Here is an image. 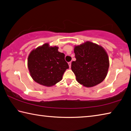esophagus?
Listing matches in <instances>:
<instances>
[{
	"mask_svg": "<svg viewBox=\"0 0 131 131\" xmlns=\"http://www.w3.org/2000/svg\"><path fill=\"white\" fill-rule=\"evenodd\" d=\"M71 63H71V62H69L68 63V64H69V68H71Z\"/></svg>",
	"mask_w": 131,
	"mask_h": 131,
	"instance_id": "34e87169",
	"label": "esophagus"
}]
</instances>
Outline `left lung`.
I'll use <instances>...</instances> for the list:
<instances>
[{
  "label": "left lung",
  "instance_id": "left-lung-1",
  "mask_svg": "<svg viewBox=\"0 0 131 131\" xmlns=\"http://www.w3.org/2000/svg\"><path fill=\"white\" fill-rule=\"evenodd\" d=\"M75 61L71 65L77 81L90 88L100 84L106 77L109 66V57L101 46L86 41L74 49Z\"/></svg>",
  "mask_w": 131,
  "mask_h": 131
}]
</instances>
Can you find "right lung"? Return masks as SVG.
<instances>
[{"label":"right lung","instance_id":"add662e5","mask_svg":"<svg viewBox=\"0 0 131 131\" xmlns=\"http://www.w3.org/2000/svg\"><path fill=\"white\" fill-rule=\"evenodd\" d=\"M27 66L34 81L47 87L53 86L62 80L63 73L69 68L65 54L58 51V46H50L49 43L30 52Z\"/></svg>","mask_w":131,"mask_h":131}]
</instances>
